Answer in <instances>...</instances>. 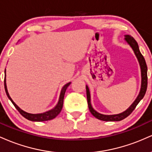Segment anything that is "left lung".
Returning <instances> with one entry per match:
<instances>
[{"instance_id":"8db88e82","label":"left lung","mask_w":152,"mask_h":152,"mask_svg":"<svg viewBox=\"0 0 152 152\" xmlns=\"http://www.w3.org/2000/svg\"><path fill=\"white\" fill-rule=\"evenodd\" d=\"M124 40L129 45L132 50H134V53L135 54L136 57H137L138 61H139V66H140L141 69V76H142V83H141V88L140 91H139V95L137 96V99L134 100V102L132 103V105L127 109L126 111H123V112L120 113L118 114H112V115H106L102 114L100 113L97 112L95 109L92 107L91 103V94L89 88H88V86H86V96H87V102H88V109H89L90 112L96 118H98L99 120L102 121H118L123 120L124 118H126L129 115L131 114V113L134 111L136 106L139 104L142 99L144 98V95H145L146 88H147V66H146V64L144 59V56L141 53L140 50H139V46L137 41L133 37L129 36V35H125Z\"/></svg>"}]
</instances>
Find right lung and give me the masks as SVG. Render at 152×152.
Here are the masks:
<instances>
[{"mask_svg": "<svg viewBox=\"0 0 152 152\" xmlns=\"http://www.w3.org/2000/svg\"><path fill=\"white\" fill-rule=\"evenodd\" d=\"M6 69H5V78H4V86H5V91H6V93L7 96L8 97V99H10V102L13 103V104L14 105L18 111H19L20 114L22 115L23 117L27 118L28 120H30L32 121H48V120H51L53 118H56L57 116L59 114V113L61 111L63 104H64V95H65V92L66 89H67L68 86L71 84V82L67 83L66 84L64 85L63 86L61 91L60 96H59L58 102V104H56V106L53 108V109L49 110V111H46L44 113H41V114H30V113H28L26 111H24L23 110H22L20 107H18V106L15 104V103L12 100V99L10 98L9 94H8V89H7V86H6Z\"/></svg>", "mask_w": 152, "mask_h": 152, "instance_id": "add662e5", "label": "right lung"}]
</instances>
